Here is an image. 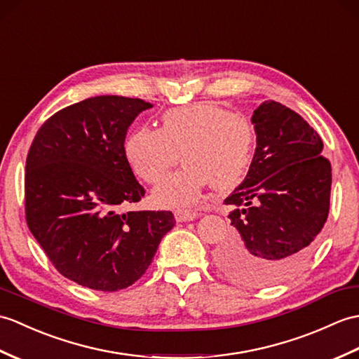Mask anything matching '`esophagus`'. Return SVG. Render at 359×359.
I'll return each mask as SVG.
<instances>
[{
    "instance_id": "esophagus-1",
    "label": "esophagus",
    "mask_w": 359,
    "mask_h": 359,
    "mask_svg": "<svg viewBox=\"0 0 359 359\" xmlns=\"http://www.w3.org/2000/svg\"><path fill=\"white\" fill-rule=\"evenodd\" d=\"M198 215H200L198 212L191 211V210H177L176 212H174V217H176V220L179 223H182V222H191V220L197 219Z\"/></svg>"
}]
</instances>
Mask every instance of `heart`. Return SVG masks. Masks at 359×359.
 I'll use <instances>...</instances> for the list:
<instances>
[{"label":"heart","instance_id":"b5f03b06","mask_svg":"<svg viewBox=\"0 0 359 359\" xmlns=\"http://www.w3.org/2000/svg\"><path fill=\"white\" fill-rule=\"evenodd\" d=\"M255 131L246 118L214 102H196L165 111L159 130L137 127L123 140L131 171L153 183L176 163H185L157 183L153 200L161 208L197 202L208 183L214 189L237 187L252 161Z\"/></svg>","mask_w":359,"mask_h":359}]
</instances>
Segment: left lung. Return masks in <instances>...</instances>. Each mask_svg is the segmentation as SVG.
Wrapping results in <instances>:
<instances>
[{"label":"left lung","instance_id":"obj_1","mask_svg":"<svg viewBox=\"0 0 359 359\" xmlns=\"http://www.w3.org/2000/svg\"><path fill=\"white\" fill-rule=\"evenodd\" d=\"M251 122V168L224 198L237 232L217 264L229 278L263 287L290 278L311 258L327 220L332 168L318 133L286 105L264 101Z\"/></svg>","mask_w":359,"mask_h":359}]
</instances>
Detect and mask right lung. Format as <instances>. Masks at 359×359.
<instances>
[{
	"mask_svg": "<svg viewBox=\"0 0 359 359\" xmlns=\"http://www.w3.org/2000/svg\"><path fill=\"white\" fill-rule=\"evenodd\" d=\"M142 99L96 96L57 111L26 161L29 229L64 277L114 292L137 281L176 220L171 211H128L145 189L123 156Z\"/></svg>",
	"mask_w": 359,
	"mask_h": 359,
	"instance_id": "add662e5",
	"label": "right lung"
}]
</instances>
